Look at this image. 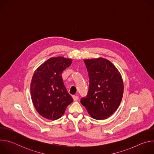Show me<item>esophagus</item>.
Instances as JSON below:
<instances>
[{
	"label": "esophagus",
	"mask_w": 154,
	"mask_h": 154,
	"mask_svg": "<svg viewBox=\"0 0 154 154\" xmlns=\"http://www.w3.org/2000/svg\"><path fill=\"white\" fill-rule=\"evenodd\" d=\"M72 97H73V99H74V101H77L79 99V97L77 96H73Z\"/></svg>",
	"instance_id": "obj_1"
}]
</instances>
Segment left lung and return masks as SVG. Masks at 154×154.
<instances>
[{
  "label": "left lung",
  "mask_w": 154,
  "mask_h": 154,
  "mask_svg": "<svg viewBox=\"0 0 154 154\" xmlns=\"http://www.w3.org/2000/svg\"><path fill=\"white\" fill-rule=\"evenodd\" d=\"M84 63L90 84L87 96L80 102L93 118L105 119L116 110L121 102L124 92L121 75L105 58L85 60Z\"/></svg>",
  "instance_id": "obj_1"
}]
</instances>
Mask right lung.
Here are the masks:
<instances>
[{"instance_id": "right-lung-1", "label": "right lung", "mask_w": 154, "mask_h": 154, "mask_svg": "<svg viewBox=\"0 0 154 154\" xmlns=\"http://www.w3.org/2000/svg\"><path fill=\"white\" fill-rule=\"evenodd\" d=\"M72 63L62 57L51 58L35 71L30 84L33 103L38 113L48 119L56 120L64 114L73 99L64 85L61 74Z\"/></svg>"}]
</instances>
